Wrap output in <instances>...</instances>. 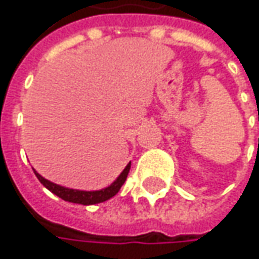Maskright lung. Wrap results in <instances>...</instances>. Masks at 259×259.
Here are the masks:
<instances>
[{
  "label": "right lung",
  "instance_id": "1",
  "mask_svg": "<svg viewBox=\"0 0 259 259\" xmlns=\"http://www.w3.org/2000/svg\"><path fill=\"white\" fill-rule=\"evenodd\" d=\"M130 171V162L126 165V168L123 169V172L118 175L117 180L111 184V186L106 187L103 190H97V191H81V190H72V188H66V187L58 186L55 183H51L49 180L43 178L41 175L37 174L34 171V174L37 177L40 183L46 187L49 191H52L55 196L61 197L65 201L69 203H76V204H84V206H90V204H97V203H103L108 198L114 197L118 193V190L124 184L127 174Z\"/></svg>",
  "mask_w": 259,
  "mask_h": 259
}]
</instances>
